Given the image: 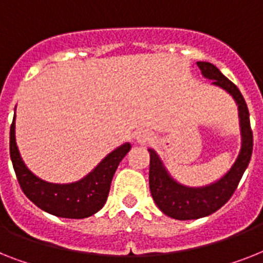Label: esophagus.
Listing matches in <instances>:
<instances>
[{
	"label": "esophagus",
	"instance_id": "obj_1",
	"mask_svg": "<svg viewBox=\"0 0 263 263\" xmlns=\"http://www.w3.org/2000/svg\"><path fill=\"white\" fill-rule=\"evenodd\" d=\"M147 139H148V135L145 132H138L136 134V140H139V142H144Z\"/></svg>",
	"mask_w": 263,
	"mask_h": 263
}]
</instances>
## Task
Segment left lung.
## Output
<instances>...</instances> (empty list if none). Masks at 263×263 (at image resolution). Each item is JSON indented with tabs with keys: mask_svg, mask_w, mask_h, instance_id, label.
<instances>
[{
	"mask_svg": "<svg viewBox=\"0 0 263 263\" xmlns=\"http://www.w3.org/2000/svg\"><path fill=\"white\" fill-rule=\"evenodd\" d=\"M196 64L202 70L203 76L211 79L213 84L226 89L237 101L242 131V148L237 162L234 163L230 171L217 183L202 189H189L174 182L163 168L158 155L149 149V190L152 198L155 200L156 206L167 217L179 220L198 219L219 210L237 190L238 183L249 165L253 152L250 116L240 90L211 63L198 61Z\"/></svg>",
	"mask_w": 263,
	"mask_h": 263,
	"instance_id": "obj_1",
	"label": "left lung"
}]
</instances>
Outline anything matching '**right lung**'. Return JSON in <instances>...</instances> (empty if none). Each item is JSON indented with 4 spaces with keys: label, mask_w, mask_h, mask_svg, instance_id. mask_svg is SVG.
<instances>
[{
    "label": "right lung",
    "mask_w": 263,
    "mask_h": 263,
    "mask_svg": "<svg viewBox=\"0 0 263 263\" xmlns=\"http://www.w3.org/2000/svg\"><path fill=\"white\" fill-rule=\"evenodd\" d=\"M14 118L10 125V159L23 193L41 210L56 217L81 219L98 213L107 200L115 171L131 145L127 143L115 149L89 175L79 182L50 184L36 178L24 164L15 144Z\"/></svg>",
    "instance_id": "right-lung-1"
}]
</instances>
